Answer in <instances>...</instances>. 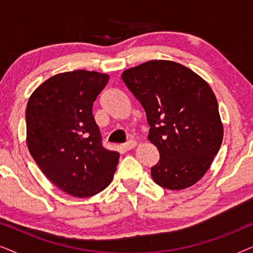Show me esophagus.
<instances>
[{
    "label": "esophagus",
    "mask_w": 253,
    "mask_h": 253,
    "mask_svg": "<svg viewBox=\"0 0 253 253\" xmlns=\"http://www.w3.org/2000/svg\"><path fill=\"white\" fill-rule=\"evenodd\" d=\"M136 145H137V143L134 140H127L126 143L123 145V148L126 151H130V150H132V148L136 146Z\"/></svg>",
    "instance_id": "obj_1"
}]
</instances>
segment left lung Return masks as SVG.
<instances>
[{
    "label": "left lung",
    "mask_w": 253,
    "mask_h": 253,
    "mask_svg": "<svg viewBox=\"0 0 253 253\" xmlns=\"http://www.w3.org/2000/svg\"><path fill=\"white\" fill-rule=\"evenodd\" d=\"M122 79L141 103L148 139L160 160L151 168L158 185L183 190L209 170L223 138L219 106L210 85L171 61H148L127 69Z\"/></svg>",
    "instance_id": "left-lung-1"
}]
</instances>
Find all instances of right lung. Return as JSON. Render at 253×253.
<instances>
[{
    "label": "right lung",
    "instance_id": "add662e5",
    "mask_svg": "<svg viewBox=\"0 0 253 253\" xmlns=\"http://www.w3.org/2000/svg\"><path fill=\"white\" fill-rule=\"evenodd\" d=\"M109 76L76 70L55 75L30 96L27 146L41 171L62 191L79 198L110 184L120 154L102 146L93 102Z\"/></svg>",
    "mask_w": 253,
    "mask_h": 253
}]
</instances>
